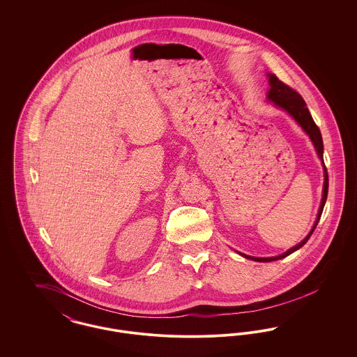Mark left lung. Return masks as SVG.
<instances>
[{"label": "left lung", "instance_id": "left-lung-1", "mask_svg": "<svg viewBox=\"0 0 357 357\" xmlns=\"http://www.w3.org/2000/svg\"><path fill=\"white\" fill-rule=\"evenodd\" d=\"M268 79H269V91H268V95H266V100L268 102H273L277 108H281L282 111H285L288 115H290V118L294 120L305 132L306 135L309 136V139L312 140L313 146H314V150L319 155L321 163H323L324 167V187H323V198H321V204H320V208H319V213H317V218L316 222L312 227V230L307 233L306 236L300 243H297L296 246L290 248L289 250H287L285 253L282 255H275V257H252V255H242V253H238V255L248 258V259H252V261H257V262H272V261H277V259H281V258H285L287 255L294 253L296 250H298L300 248H303L307 242V239L310 238V236L313 234L317 223L321 218V214H323L324 206L326 202V197H328V172L324 166V144L323 137H321V132L319 130V127L316 126L314 120L312 118L307 107H306V102H304V99L294 91L291 89L290 86L287 84H284L282 82H280L277 79L275 75L273 73H268Z\"/></svg>", "mask_w": 357, "mask_h": 357}]
</instances>
